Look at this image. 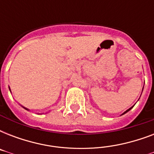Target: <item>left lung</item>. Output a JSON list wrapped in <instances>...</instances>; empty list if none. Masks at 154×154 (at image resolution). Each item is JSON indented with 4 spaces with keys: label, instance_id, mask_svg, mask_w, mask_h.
Segmentation results:
<instances>
[{
    "label": "left lung",
    "instance_id": "8db88e82",
    "mask_svg": "<svg viewBox=\"0 0 154 154\" xmlns=\"http://www.w3.org/2000/svg\"><path fill=\"white\" fill-rule=\"evenodd\" d=\"M143 88H144V87H143ZM142 90H143V89H142ZM133 107H134V106H133ZM133 107H131V108H129V109H127V110H126V111H125V112H123V113H122V115H123V114H125V113H126V112H129V110H130V109H132V108H133Z\"/></svg>",
    "mask_w": 154,
    "mask_h": 154
}]
</instances>
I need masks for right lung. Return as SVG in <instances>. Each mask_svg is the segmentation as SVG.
Segmentation results:
<instances>
[{"label": "right lung", "instance_id": "obj_1", "mask_svg": "<svg viewBox=\"0 0 154 154\" xmlns=\"http://www.w3.org/2000/svg\"><path fill=\"white\" fill-rule=\"evenodd\" d=\"M9 90H10V88H9ZM10 91H11V90H10ZM21 106H22V105H21ZM22 107L24 108V109H26V110H29V109H27V108L24 107V106H22Z\"/></svg>", "mask_w": 154, "mask_h": 154}]
</instances>
